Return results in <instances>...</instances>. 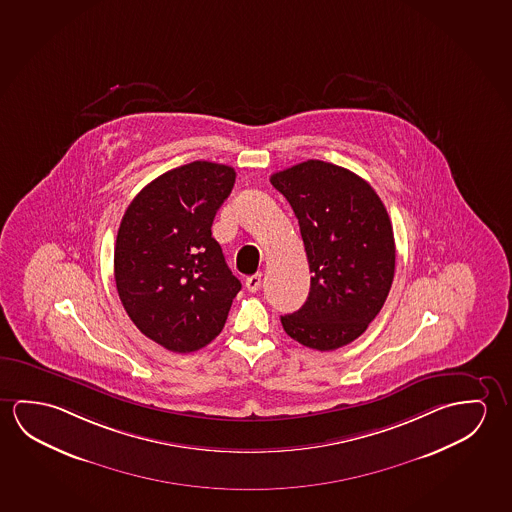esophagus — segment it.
Listing matches in <instances>:
<instances>
[{"label": "esophagus", "instance_id": "1", "mask_svg": "<svg viewBox=\"0 0 512 512\" xmlns=\"http://www.w3.org/2000/svg\"><path fill=\"white\" fill-rule=\"evenodd\" d=\"M245 286H247L249 292H258L261 286V274H254V276L247 277V279H245Z\"/></svg>", "mask_w": 512, "mask_h": 512}]
</instances>
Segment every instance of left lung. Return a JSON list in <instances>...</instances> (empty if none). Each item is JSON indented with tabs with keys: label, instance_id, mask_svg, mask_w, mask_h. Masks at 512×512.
Listing matches in <instances>:
<instances>
[{
	"label": "left lung",
	"instance_id": "8db88e82",
	"mask_svg": "<svg viewBox=\"0 0 512 512\" xmlns=\"http://www.w3.org/2000/svg\"><path fill=\"white\" fill-rule=\"evenodd\" d=\"M299 219L311 270L308 301L281 317L309 349H340L365 333L395 274V238L374 188L333 163L308 160L270 176Z\"/></svg>",
	"mask_w": 512,
	"mask_h": 512
}]
</instances>
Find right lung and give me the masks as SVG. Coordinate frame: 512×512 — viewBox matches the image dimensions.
<instances>
[{
	"mask_svg": "<svg viewBox=\"0 0 512 512\" xmlns=\"http://www.w3.org/2000/svg\"><path fill=\"white\" fill-rule=\"evenodd\" d=\"M235 178L222 163L181 165L142 188L122 217L117 293L138 331L163 349L187 354L206 347L242 288L211 236Z\"/></svg>",
	"mask_w": 512,
	"mask_h": 512,
	"instance_id": "add662e5",
	"label": "right lung"
}]
</instances>
